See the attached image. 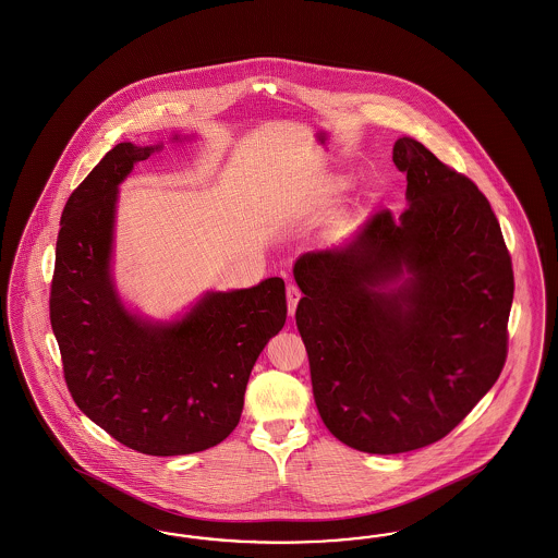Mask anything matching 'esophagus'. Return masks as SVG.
I'll return each mask as SVG.
<instances>
[{"instance_id": "obj_1", "label": "esophagus", "mask_w": 558, "mask_h": 558, "mask_svg": "<svg viewBox=\"0 0 558 558\" xmlns=\"http://www.w3.org/2000/svg\"><path fill=\"white\" fill-rule=\"evenodd\" d=\"M286 293H288V311H290V316H293L295 308H298V302H300V298H302V293H300V290H298L295 286H288Z\"/></svg>"}]
</instances>
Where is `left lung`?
Returning <instances> with one entry per match:
<instances>
[{"label": "left lung", "instance_id": "left-lung-1", "mask_svg": "<svg viewBox=\"0 0 558 558\" xmlns=\"http://www.w3.org/2000/svg\"><path fill=\"white\" fill-rule=\"evenodd\" d=\"M409 208L381 210L293 265L295 325L327 429L368 454L448 436L507 361L512 263L477 185L412 137L393 144Z\"/></svg>", "mask_w": 558, "mask_h": 558}]
</instances>
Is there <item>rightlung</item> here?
Returning a JSON list of instances; mask_svg holds the SVG:
<instances>
[{
  "label": "right lung",
  "mask_w": 558,
  "mask_h": 558,
  "mask_svg": "<svg viewBox=\"0 0 558 558\" xmlns=\"http://www.w3.org/2000/svg\"><path fill=\"white\" fill-rule=\"evenodd\" d=\"M160 147H112L69 197L49 320L76 407L126 448L179 457L213 448L238 427L252 366L283 329L288 304L279 277L206 291L169 323L122 304L112 277L119 185Z\"/></svg>",
  "instance_id": "add662e5"
}]
</instances>
